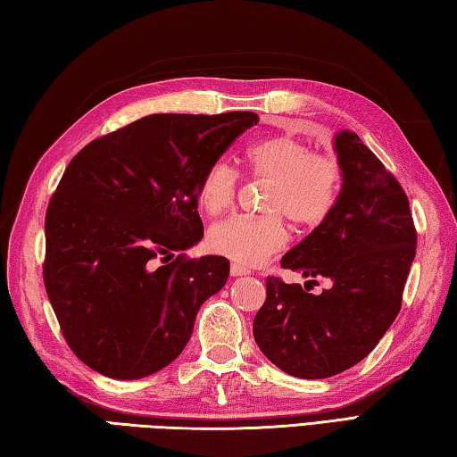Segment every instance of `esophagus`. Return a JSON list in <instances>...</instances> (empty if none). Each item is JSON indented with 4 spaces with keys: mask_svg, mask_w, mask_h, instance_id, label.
I'll return each instance as SVG.
<instances>
[{
    "mask_svg": "<svg viewBox=\"0 0 457 457\" xmlns=\"http://www.w3.org/2000/svg\"><path fill=\"white\" fill-rule=\"evenodd\" d=\"M252 271L245 270L244 265H237V263H231V277H244V275H249Z\"/></svg>",
    "mask_w": 457,
    "mask_h": 457,
    "instance_id": "esophagus-1",
    "label": "esophagus"
}]
</instances>
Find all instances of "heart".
Masks as SVG:
<instances>
[{"instance_id":"heart-1","label":"heart","mask_w":457,"mask_h":457,"mask_svg":"<svg viewBox=\"0 0 457 457\" xmlns=\"http://www.w3.org/2000/svg\"><path fill=\"white\" fill-rule=\"evenodd\" d=\"M245 166L255 178L271 182L265 198V210L271 213L223 220L210 229L208 244L234 263L253 267L287 244L281 212L297 226L312 228L333 212L341 190V170L330 158L312 156L305 142L289 134L259 140L245 152ZM236 186L234 168L226 162L212 164L198 184L204 212L220 216L229 210Z\"/></svg>"}]
</instances>
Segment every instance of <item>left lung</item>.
Wrapping results in <instances>:
<instances>
[{"instance_id": "obj_1", "label": "left lung", "mask_w": 457, "mask_h": 457, "mask_svg": "<svg viewBox=\"0 0 457 457\" xmlns=\"http://www.w3.org/2000/svg\"><path fill=\"white\" fill-rule=\"evenodd\" d=\"M333 148L341 192L333 212L281 259L309 277L305 289L267 277L253 337L277 369L297 378H328L361 362L395 323L416 255L404 190L359 134L341 130ZM327 278L315 295L308 285Z\"/></svg>"}]
</instances>
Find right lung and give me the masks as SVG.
Wrapping results in <instances>:
<instances>
[{
    "label": "right lung",
    "mask_w": 457,
    "mask_h": 457,
    "mask_svg": "<svg viewBox=\"0 0 457 457\" xmlns=\"http://www.w3.org/2000/svg\"><path fill=\"white\" fill-rule=\"evenodd\" d=\"M257 122L247 111L148 114L69 162L45 218L43 279L62 337L93 370L138 380L184 351L229 262L172 257L204 237L202 174Z\"/></svg>",
    "instance_id": "obj_1"
}]
</instances>
